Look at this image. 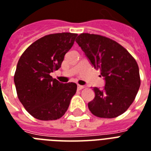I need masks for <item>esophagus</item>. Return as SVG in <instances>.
<instances>
[{
    "instance_id": "1",
    "label": "esophagus",
    "mask_w": 151,
    "mask_h": 151,
    "mask_svg": "<svg viewBox=\"0 0 151 151\" xmlns=\"http://www.w3.org/2000/svg\"><path fill=\"white\" fill-rule=\"evenodd\" d=\"M84 88H85V86H80V85H78V90H81V89H83Z\"/></svg>"
}]
</instances>
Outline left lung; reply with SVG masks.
Returning <instances> with one entry per match:
<instances>
[{"label": "left lung", "mask_w": 151, "mask_h": 151, "mask_svg": "<svg viewBox=\"0 0 151 151\" xmlns=\"http://www.w3.org/2000/svg\"><path fill=\"white\" fill-rule=\"evenodd\" d=\"M76 42L95 69L104 78L103 89L93 88L88 109L100 118H116L133 103L140 86L139 65L132 55L115 40L100 35L81 33Z\"/></svg>", "instance_id": "left-lung-1"}]
</instances>
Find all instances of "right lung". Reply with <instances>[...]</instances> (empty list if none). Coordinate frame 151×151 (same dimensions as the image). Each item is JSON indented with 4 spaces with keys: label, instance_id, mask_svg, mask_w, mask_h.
<instances>
[{
    "label": "right lung",
    "instance_id": "add662e5",
    "mask_svg": "<svg viewBox=\"0 0 151 151\" xmlns=\"http://www.w3.org/2000/svg\"><path fill=\"white\" fill-rule=\"evenodd\" d=\"M78 34L55 33L40 38L24 50L14 74L17 96L35 119L55 120L67 111L77 85L63 84L50 73L61 67Z\"/></svg>",
    "mask_w": 151,
    "mask_h": 151
}]
</instances>
